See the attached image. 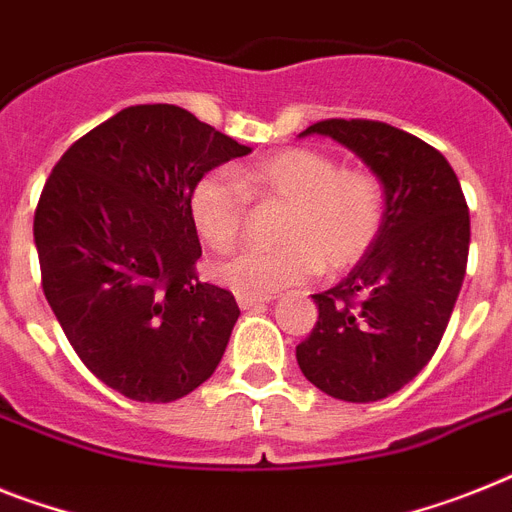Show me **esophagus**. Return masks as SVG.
Returning <instances> with one entry per match:
<instances>
[{
	"instance_id": "1",
	"label": "esophagus",
	"mask_w": 512,
	"mask_h": 512,
	"mask_svg": "<svg viewBox=\"0 0 512 512\" xmlns=\"http://www.w3.org/2000/svg\"><path fill=\"white\" fill-rule=\"evenodd\" d=\"M236 302L242 309H255V307H263V304L270 302V296H247V294H239L236 296Z\"/></svg>"
}]
</instances>
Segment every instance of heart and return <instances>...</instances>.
I'll list each match as a JSON object with an SVG mask.
<instances>
[{
	"label": "heart",
	"instance_id": "b5f03b06",
	"mask_svg": "<svg viewBox=\"0 0 512 512\" xmlns=\"http://www.w3.org/2000/svg\"><path fill=\"white\" fill-rule=\"evenodd\" d=\"M249 200L286 203L278 247H244L213 263L221 286L270 296L312 278L320 268L346 270L375 244L382 226V184L364 169H338L325 153L289 148L229 171H208L190 192V218L210 247L242 236Z\"/></svg>",
	"mask_w": 512,
	"mask_h": 512
}]
</instances>
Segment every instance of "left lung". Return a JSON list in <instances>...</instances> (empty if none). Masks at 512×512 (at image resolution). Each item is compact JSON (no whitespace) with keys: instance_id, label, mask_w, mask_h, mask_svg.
I'll list each match as a JSON object with an SVG mask.
<instances>
[{"instance_id":"left-lung-1","label":"left lung","mask_w":512,"mask_h":512,"mask_svg":"<svg viewBox=\"0 0 512 512\" xmlns=\"http://www.w3.org/2000/svg\"><path fill=\"white\" fill-rule=\"evenodd\" d=\"M307 135L354 150L380 179L385 213L349 276L312 294L320 315L296 362L338 401H380L422 372L448 328L471 242L466 197L440 150L398 127L325 119Z\"/></svg>"}]
</instances>
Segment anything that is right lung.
Returning <instances> with one entry per match:
<instances>
[{
  "label": "right lung",
  "mask_w": 512,
  "mask_h": 512,
  "mask_svg": "<svg viewBox=\"0 0 512 512\" xmlns=\"http://www.w3.org/2000/svg\"><path fill=\"white\" fill-rule=\"evenodd\" d=\"M252 148L171 103L130 106L67 148L36 218L46 302L75 354L132 401L169 403L221 362L239 307L203 283L190 192Z\"/></svg>",
  "instance_id": "1"
}]
</instances>
